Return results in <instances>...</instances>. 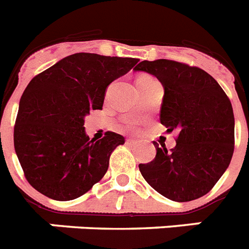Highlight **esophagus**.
<instances>
[{"label":"esophagus","mask_w":249,"mask_h":249,"mask_svg":"<svg viewBox=\"0 0 249 249\" xmlns=\"http://www.w3.org/2000/svg\"><path fill=\"white\" fill-rule=\"evenodd\" d=\"M126 142H128V143H135L137 141H135L134 138H128V139H126Z\"/></svg>","instance_id":"1"}]
</instances>
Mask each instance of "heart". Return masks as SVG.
Here are the masks:
<instances>
[{"mask_svg": "<svg viewBox=\"0 0 249 249\" xmlns=\"http://www.w3.org/2000/svg\"><path fill=\"white\" fill-rule=\"evenodd\" d=\"M139 78H151V76H148V75H142V76H139ZM138 78V79H139ZM128 125L129 126H134V125H137V121L135 120H129L128 121Z\"/></svg>", "mask_w": 249, "mask_h": 249, "instance_id": "b5f03b06", "label": "heart"}]
</instances>
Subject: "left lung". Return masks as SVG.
Returning <instances> with one entry per match:
<instances>
[{"mask_svg": "<svg viewBox=\"0 0 249 249\" xmlns=\"http://www.w3.org/2000/svg\"><path fill=\"white\" fill-rule=\"evenodd\" d=\"M135 71L156 76L165 94L160 121L178 130L177 145L167 152L156 142V157L139 163L151 187L171 201L205 196L229 166L234 152V114L230 100L209 72L171 60L142 61Z\"/></svg>", "mask_w": 249, "mask_h": 249, "instance_id": "obj_1", "label": "left lung"}]
</instances>
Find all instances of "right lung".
Instances as JSON below:
<instances>
[{"label":"right lung","instance_id":"1","mask_svg":"<svg viewBox=\"0 0 249 249\" xmlns=\"http://www.w3.org/2000/svg\"><path fill=\"white\" fill-rule=\"evenodd\" d=\"M138 58L70 54L34 76L20 98L14 128L16 156L34 189L56 201L80 197L104 178L123 135L86 134L84 119L102 110L107 87Z\"/></svg>","mask_w":249,"mask_h":249}]
</instances>
